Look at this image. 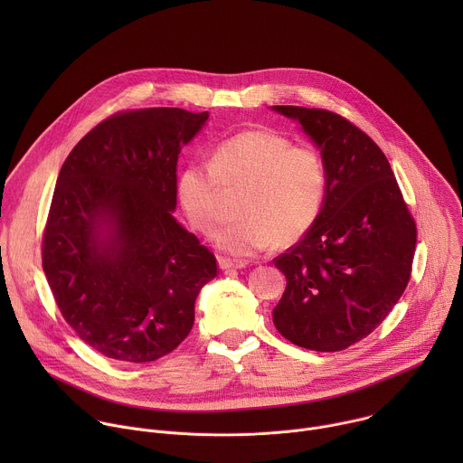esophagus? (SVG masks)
<instances>
[{
	"mask_svg": "<svg viewBox=\"0 0 463 463\" xmlns=\"http://www.w3.org/2000/svg\"><path fill=\"white\" fill-rule=\"evenodd\" d=\"M218 263H220V269H223V271H227V269H243L247 266L245 260H232V258H223V256L218 260Z\"/></svg>",
	"mask_w": 463,
	"mask_h": 463,
	"instance_id": "esophagus-1",
	"label": "esophagus"
}]
</instances>
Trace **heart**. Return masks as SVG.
<instances>
[{
  "instance_id": "obj_1",
  "label": "heart",
  "mask_w": 463,
  "mask_h": 463,
  "mask_svg": "<svg viewBox=\"0 0 463 463\" xmlns=\"http://www.w3.org/2000/svg\"><path fill=\"white\" fill-rule=\"evenodd\" d=\"M223 186L243 188L241 218L222 227L214 245L232 256H250L275 240L291 245L311 231L327 200L329 170L317 148L256 128L222 141L211 163H192L179 174V202L194 229L214 231Z\"/></svg>"
}]
</instances>
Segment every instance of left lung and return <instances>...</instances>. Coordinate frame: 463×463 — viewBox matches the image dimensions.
<instances>
[{"instance_id": "left-lung-1", "label": "left lung", "mask_w": 463, "mask_h": 463, "mask_svg": "<svg viewBox=\"0 0 463 463\" xmlns=\"http://www.w3.org/2000/svg\"><path fill=\"white\" fill-rule=\"evenodd\" d=\"M273 109L300 122L329 170L320 218L273 260L288 280L273 322L300 348L341 352L370 335L402 298L416 222L388 159L363 129L327 109Z\"/></svg>"}]
</instances>
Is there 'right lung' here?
<instances>
[{
	"instance_id": "1",
	"label": "right lung",
	"mask_w": 463,
	"mask_h": 463,
	"mask_svg": "<svg viewBox=\"0 0 463 463\" xmlns=\"http://www.w3.org/2000/svg\"><path fill=\"white\" fill-rule=\"evenodd\" d=\"M209 111H118L86 134L60 168L42 238L54 302L99 354L150 363L194 326L216 256L183 229L177 157Z\"/></svg>"
}]
</instances>
